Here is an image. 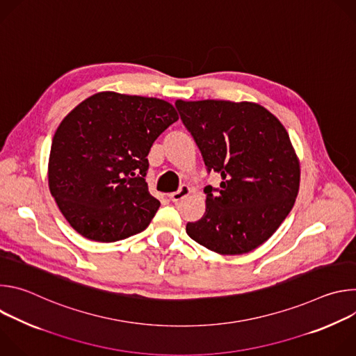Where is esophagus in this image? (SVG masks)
<instances>
[{
	"instance_id": "obj_1",
	"label": "esophagus",
	"mask_w": 356,
	"mask_h": 356,
	"mask_svg": "<svg viewBox=\"0 0 356 356\" xmlns=\"http://www.w3.org/2000/svg\"><path fill=\"white\" fill-rule=\"evenodd\" d=\"M190 193H191L190 187H188L187 184H181L177 191L169 194V198H170L172 201H180V200H183L184 197H187Z\"/></svg>"
}]
</instances>
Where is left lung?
<instances>
[{
    "instance_id": "left-lung-1",
    "label": "left lung",
    "mask_w": 356,
    "mask_h": 356,
    "mask_svg": "<svg viewBox=\"0 0 356 356\" xmlns=\"http://www.w3.org/2000/svg\"><path fill=\"white\" fill-rule=\"evenodd\" d=\"M176 108L207 170L222 179L220 188H204L206 213L186 232L220 255L253 250L280 227L298 193L300 163L287 131L248 101L177 99Z\"/></svg>"
}]
</instances>
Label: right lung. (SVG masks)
<instances>
[{
	"instance_id": "1",
	"label": "right lung",
	"mask_w": 356,
	"mask_h": 356,
	"mask_svg": "<svg viewBox=\"0 0 356 356\" xmlns=\"http://www.w3.org/2000/svg\"><path fill=\"white\" fill-rule=\"evenodd\" d=\"M179 120L165 99L97 92L60 122L50 147L49 190L74 231L115 242L143 231L161 202L147 190V154Z\"/></svg>"
}]
</instances>
